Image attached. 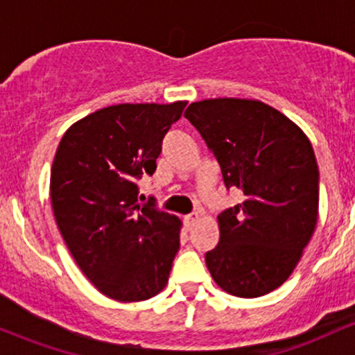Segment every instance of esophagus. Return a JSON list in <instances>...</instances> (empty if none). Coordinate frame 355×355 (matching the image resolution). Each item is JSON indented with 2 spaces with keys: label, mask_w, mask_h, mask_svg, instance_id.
<instances>
[{
  "label": "esophagus",
  "mask_w": 355,
  "mask_h": 355,
  "mask_svg": "<svg viewBox=\"0 0 355 355\" xmlns=\"http://www.w3.org/2000/svg\"><path fill=\"white\" fill-rule=\"evenodd\" d=\"M197 220H198V215H197V214H190V215H187V217L183 218V222H185L187 230H191V227L195 225V222H197Z\"/></svg>",
  "instance_id": "1"
}]
</instances>
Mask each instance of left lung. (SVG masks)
<instances>
[{"label":"left lung","mask_w":355,"mask_h":355,"mask_svg":"<svg viewBox=\"0 0 355 355\" xmlns=\"http://www.w3.org/2000/svg\"><path fill=\"white\" fill-rule=\"evenodd\" d=\"M185 118L243 200L218 215L220 240L207 252L211 277L232 295L254 299L280 287L317 225L319 168L309 138L257 100L191 103Z\"/></svg>","instance_id":"8db88e82"}]
</instances>
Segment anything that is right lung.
<instances>
[{"label": "right lung", "mask_w": 355, "mask_h": 355, "mask_svg": "<svg viewBox=\"0 0 355 355\" xmlns=\"http://www.w3.org/2000/svg\"><path fill=\"white\" fill-rule=\"evenodd\" d=\"M187 101L123 103L76 121L61 138L51 166V205L68 250L110 299L138 302L168 282L180 248V220L138 202L153 175L166 132Z\"/></svg>", "instance_id": "1"}]
</instances>
